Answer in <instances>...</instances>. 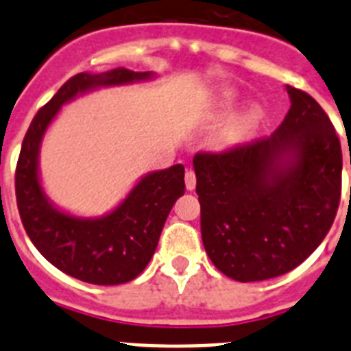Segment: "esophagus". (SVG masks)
Here are the masks:
<instances>
[{
	"instance_id": "esophagus-1",
	"label": "esophagus",
	"mask_w": 351,
	"mask_h": 351,
	"mask_svg": "<svg viewBox=\"0 0 351 351\" xmlns=\"http://www.w3.org/2000/svg\"><path fill=\"white\" fill-rule=\"evenodd\" d=\"M184 181H186V190L193 191L195 186H197V178H195L193 170H188V172H186Z\"/></svg>"
}]
</instances>
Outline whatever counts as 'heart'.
I'll return each mask as SVG.
<instances>
[{"instance_id": "heart-1", "label": "heart", "mask_w": 351, "mask_h": 351, "mask_svg": "<svg viewBox=\"0 0 351 351\" xmlns=\"http://www.w3.org/2000/svg\"><path fill=\"white\" fill-rule=\"evenodd\" d=\"M228 114H230V107L219 108L209 119V126L221 125L210 138V144L216 151H234L250 142L255 137V133L258 132L265 117V112L260 105H247L226 120Z\"/></svg>"}]
</instances>
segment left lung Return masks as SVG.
<instances>
[{
  "instance_id": "obj_1",
  "label": "left lung",
  "mask_w": 351,
  "mask_h": 351,
  "mask_svg": "<svg viewBox=\"0 0 351 351\" xmlns=\"http://www.w3.org/2000/svg\"><path fill=\"white\" fill-rule=\"evenodd\" d=\"M287 93L290 110L271 137L193 158L204 247L241 283L300 265L339 206L343 156L332 123L308 93Z\"/></svg>"
}]
</instances>
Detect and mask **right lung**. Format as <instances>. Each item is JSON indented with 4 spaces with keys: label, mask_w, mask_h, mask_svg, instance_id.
<instances>
[{
    "label": "right lung",
    "mask_w": 351,
    "mask_h": 351,
    "mask_svg": "<svg viewBox=\"0 0 351 351\" xmlns=\"http://www.w3.org/2000/svg\"><path fill=\"white\" fill-rule=\"evenodd\" d=\"M154 71L114 68L71 77L31 121L15 172V195L31 243L64 274L91 285L128 283L153 258L161 230L176 200L184 195V167L147 172L114 209L101 216H79L61 209L45 193L40 176L43 137L61 108L101 88L145 82Z\"/></svg>",
    "instance_id": "1"
}]
</instances>
